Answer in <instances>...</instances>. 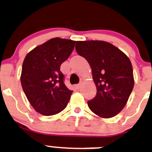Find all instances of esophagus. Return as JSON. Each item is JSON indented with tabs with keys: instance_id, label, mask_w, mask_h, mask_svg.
I'll use <instances>...</instances> for the list:
<instances>
[{
	"instance_id": "34e87169",
	"label": "esophagus",
	"mask_w": 152,
	"mask_h": 152,
	"mask_svg": "<svg viewBox=\"0 0 152 152\" xmlns=\"http://www.w3.org/2000/svg\"><path fill=\"white\" fill-rule=\"evenodd\" d=\"M81 83H79V84H76V86H75V88H76V89H79V88H81Z\"/></svg>"
}]
</instances>
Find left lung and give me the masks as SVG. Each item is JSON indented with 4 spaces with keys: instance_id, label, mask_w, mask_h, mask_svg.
Masks as SVG:
<instances>
[{
    "instance_id": "1",
    "label": "left lung",
    "mask_w": 152,
    "mask_h": 152,
    "mask_svg": "<svg viewBox=\"0 0 152 152\" xmlns=\"http://www.w3.org/2000/svg\"><path fill=\"white\" fill-rule=\"evenodd\" d=\"M76 50L91 68L96 96L88 101L92 112L109 118L126 104L134 86L130 59L117 47L104 41H76Z\"/></svg>"
}]
</instances>
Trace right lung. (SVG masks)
<instances>
[{
  "label": "right lung",
  "mask_w": 152,
  "mask_h": 152,
  "mask_svg": "<svg viewBox=\"0 0 152 152\" xmlns=\"http://www.w3.org/2000/svg\"><path fill=\"white\" fill-rule=\"evenodd\" d=\"M76 41L53 38L31 50L24 58L20 83L31 106L43 116L60 113L67 106L72 91L64 83L60 71Z\"/></svg>",
  "instance_id": "obj_1"
}]
</instances>
